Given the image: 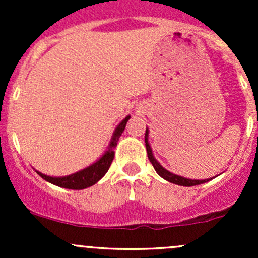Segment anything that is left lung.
Segmentation results:
<instances>
[{"instance_id": "obj_1", "label": "left lung", "mask_w": 258, "mask_h": 258, "mask_svg": "<svg viewBox=\"0 0 258 258\" xmlns=\"http://www.w3.org/2000/svg\"><path fill=\"white\" fill-rule=\"evenodd\" d=\"M145 142H146V150H147L148 160H150V162L152 163L153 168H155L156 172L158 173V176H161V177H162L163 179H166V181L171 182V183L178 184V186L189 187V186H197V184L205 183V182H209V181H211V179H212V178H215V177H212V178H207V179H191V178L182 177V176L175 175V173L170 172V171H168V170H166V168H163L162 166L160 165V162H158V161L156 160L155 156H153L152 148H151L150 142H148V128H146Z\"/></svg>"}]
</instances>
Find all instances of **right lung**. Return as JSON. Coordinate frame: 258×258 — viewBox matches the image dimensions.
I'll return each mask as SVG.
<instances>
[{
    "label": "right lung",
    "instance_id": "add662e5",
    "mask_svg": "<svg viewBox=\"0 0 258 258\" xmlns=\"http://www.w3.org/2000/svg\"><path fill=\"white\" fill-rule=\"evenodd\" d=\"M130 118H131V116H127L119 122L118 126H117L116 130L113 131L112 139H111L110 144H108L107 150L105 151V153H103L96 162H93L92 165H90L88 167L77 171V172L72 173V175L62 176V177L47 176L45 175V173L40 172V171H36V172L45 179V181H47L52 184H56V186L58 187H63V188L83 189L87 188V187L90 186H93V184L97 183V182L107 173L108 168H110L114 157V148H116L119 136H121L122 132L124 131V127H126L127 121H128Z\"/></svg>",
    "mask_w": 258,
    "mask_h": 258
}]
</instances>
